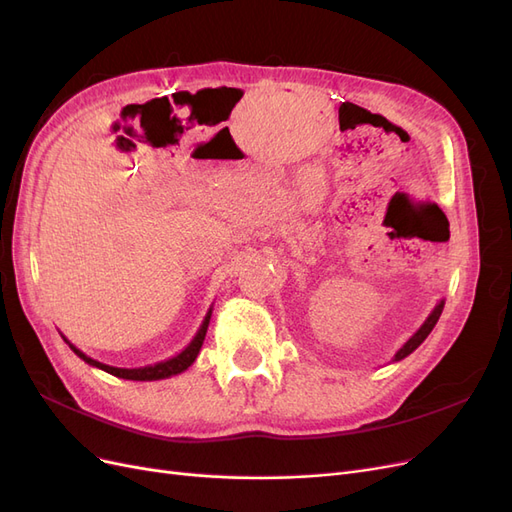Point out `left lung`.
Masks as SVG:
<instances>
[{
    "instance_id": "8db88e82",
    "label": "left lung",
    "mask_w": 512,
    "mask_h": 512,
    "mask_svg": "<svg viewBox=\"0 0 512 512\" xmlns=\"http://www.w3.org/2000/svg\"><path fill=\"white\" fill-rule=\"evenodd\" d=\"M442 309H444V299H440L438 303H436V307L431 309V314L427 316V320L421 324V327H418V331L408 339V342L401 346L397 352H395V356H393V363H397V361H401V359H406L408 354H412L418 346H421L425 339H427V335L433 331V327H436V322L440 320V314H442Z\"/></svg>"
}]
</instances>
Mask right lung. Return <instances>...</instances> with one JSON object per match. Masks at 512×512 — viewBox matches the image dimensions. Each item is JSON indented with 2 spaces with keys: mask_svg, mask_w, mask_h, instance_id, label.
Masks as SVG:
<instances>
[{
  "mask_svg": "<svg viewBox=\"0 0 512 512\" xmlns=\"http://www.w3.org/2000/svg\"><path fill=\"white\" fill-rule=\"evenodd\" d=\"M211 312H213V305L209 307V312L205 314V320L203 324H200V329L196 331V335L192 337V342L185 346L179 354L170 356V359L166 361H160V363H153V365H145V367H113V365H106V363H100L96 359H91V356H87L83 350L76 348L74 344H70L68 339L64 337V342L70 346V350L79 356V359H83L87 365L91 367H98L102 371H106V374L111 376H117V378H123V380H138V382H153V380H164V378H170V376H177L181 374V371L188 369L194 361L196 356L200 352V348H203V342H205V335H207V329H209V320H211Z\"/></svg>",
  "mask_w": 512,
  "mask_h": 512,
  "instance_id": "obj_1",
  "label": "right lung"
}]
</instances>
